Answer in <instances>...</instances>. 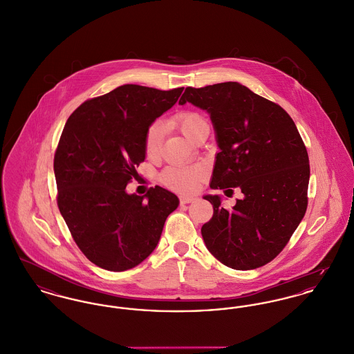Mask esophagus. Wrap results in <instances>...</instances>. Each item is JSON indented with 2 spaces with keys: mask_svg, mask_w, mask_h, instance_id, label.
Listing matches in <instances>:
<instances>
[{
  "mask_svg": "<svg viewBox=\"0 0 354 354\" xmlns=\"http://www.w3.org/2000/svg\"><path fill=\"white\" fill-rule=\"evenodd\" d=\"M179 199H180L182 203H191V202L196 201V196H192V195H180Z\"/></svg>",
  "mask_w": 354,
  "mask_h": 354,
  "instance_id": "esophagus-1",
  "label": "esophagus"
}]
</instances>
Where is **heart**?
Returning <instances> with one entry per match:
<instances>
[{
    "label": "heart",
    "instance_id": "1",
    "mask_svg": "<svg viewBox=\"0 0 354 354\" xmlns=\"http://www.w3.org/2000/svg\"><path fill=\"white\" fill-rule=\"evenodd\" d=\"M171 124L180 129V132L194 140L195 133L203 125L207 124L205 118L198 112L185 111L178 113L172 118ZM162 133H163V124L155 122L148 127L146 136H145V152L148 159H158L160 156V147H162ZM205 167H167L160 175V182L167 187L174 188L178 191H195L199 183L205 178Z\"/></svg>",
    "mask_w": 354,
    "mask_h": 354
}]
</instances>
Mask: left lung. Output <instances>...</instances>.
<instances>
[{"mask_svg":"<svg viewBox=\"0 0 354 354\" xmlns=\"http://www.w3.org/2000/svg\"><path fill=\"white\" fill-rule=\"evenodd\" d=\"M206 109L221 152L209 187L243 194L231 209L206 195L214 214L202 226L208 251L235 270L272 261L290 241L308 208L310 178L305 143L290 115L239 83L187 86L179 104Z\"/></svg>","mask_w":354,"mask_h":354,"instance_id":"obj_1","label":"left lung"}]
</instances>
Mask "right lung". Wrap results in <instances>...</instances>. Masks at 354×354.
<instances>
[{"mask_svg":"<svg viewBox=\"0 0 354 354\" xmlns=\"http://www.w3.org/2000/svg\"><path fill=\"white\" fill-rule=\"evenodd\" d=\"M182 92L183 86L160 91L125 84L84 102L65 123L53 160L57 206L79 249L102 269L142 263L179 205L166 188L138 196L125 187L146 159L148 127Z\"/></svg>","mask_w":354,"mask_h":354,"instance_id":"obj_1","label":"right lung"}]
</instances>
